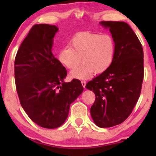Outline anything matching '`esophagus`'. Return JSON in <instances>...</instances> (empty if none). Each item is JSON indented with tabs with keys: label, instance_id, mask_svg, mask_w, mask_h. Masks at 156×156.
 <instances>
[{
	"label": "esophagus",
	"instance_id": "esophagus-1",
	"mask_svg": "<svg viewBox=\"0 0 156 156\" xmlns=\"http://www.w3.org/2000/svg\"><path fill=\"white\" fill-rule=\"evenodd\" d=\"M81 84H82V86H83V88H85V87H86V84H87V83H86L85 81H81Z\"/></svg>",
	"mask_w": 156,
	"mask_h": 156
}]
</instances>
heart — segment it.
Segmentation results:
<instances>
[{"mask_svg":"<svg viewBox=\"0 0 156 156\" xmlns=\"http://www.w3.org/2000/svg\"><path fill=\"white\" fill-rule=\"evenodd\" d=\"M69 48H62L57 55L58 62L69 70L73 78L88 79L93 73L101 74L112 65L115 55V43L109 34L89 32L77 34L70 39Z\"/></svg>","mask_w":156,"mask_h":156,"instance_id":"heart-1","label":"heart"}]
</instances>
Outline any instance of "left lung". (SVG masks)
Returning a JSON list of instances; mask_svg holds the SVG:
<instances>
[{"mask_svg": "<svg viewBox=\"0 0 156 156\" xmlns=\"http://www.w3.org/2000/svg\"><path fill=\"white\" fill-rule=\"evenodd\" d=\"M115 43L111 67L89 81L86 88L93 91L95 101L90 108L92 118L100 128L123 122L136 104L144 78V53L141 42L125 22L102 21Z\"/></svg>", "mask_w": 156, "mask_h": 156, "instance_id": "left-lung-1", "label": "left lung"}]
</instances>
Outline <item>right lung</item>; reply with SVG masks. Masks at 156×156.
Returning a JSON list of instances; mask_svg holds the SVG:
<instances>
[{
	"label": "right lung",
	"instance_id": "obj_1",
	"mask_svg": "<svg viewBox=\"0 0 156 156\" xmlns=\"http://www.w3.org/2000/svg\"><path fill=\"white\" fill-rule=\"evenodd\" d=\"M55 26L34 25L20 46L15 78L20 102L34 122L53 129L63 125L70 104L83 92L78 79L65 83L67 70L52 53Z\"/></svg>",
	"mask_w": 156,
	"mask_h": 156
}]
</instances>
